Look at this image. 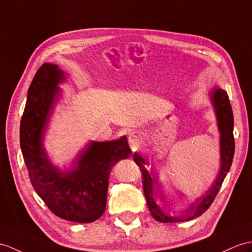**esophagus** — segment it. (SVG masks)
Segmentation results:
<instances>
[{"instance_id":"34e87169","label":"esophagus","mask_w":252,"mask_h":252,"mask_svg":"<svg viewBox=\"0 0 252 252\" xmlns=\"http://www.w3.org/2000/svg\"><path fill=\"white\" fill-rule=\"evenodd\" d=\"M128 140H129V142L132 145H138L139 144V136L136 132H131L129 134V137H128Z\"/></svg>"}]
</instances>
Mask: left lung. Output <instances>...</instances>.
<instances>
[{
  "mask_svg": "<svg viewBox=\"0 0 252 252\" xmlns=\"http://www.w3.org/2000/svg\"><path fill=\"white\" fill-rule=\"evenodd\" d=\"M211 98L213 100V105L216 111L218 127L220 133V147H221V168H220L219 174L216 181L213 184L211 189L208 190L206 194L198 199L194 203L179 216H173L169 212L165 211V207L161 203L160 199L157 197L154 179H152L149 171L146 170V161L137 153L133 154V160L136 162L141 170L142 174V183H143V191L145 199L147 202V206L152 214V217L159 222H181L188 221L201 216L208 207L211 206L213 201L216 198V195L221 187L224 181L226 173L229 172L231 164L234 157L235 151V141L233 136V127H234V119H233L232 107L229 100V96L226 92L215 88L211 92Z\"/></svg>",
  "mask_w": 252,
  "mask_h": 252,
  "instance_id": "1",
  "label": "left lung"
}]
</instances>
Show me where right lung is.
I'll return each mask as SVG.
<instances>
[{"label": "right lung", "mask_w": 252, "mask_h": 252, "mask_svg": "<svg viewBox=\"0 0 252 252\" xmlns=\"http://www.w3.org/2000/svg\"><path fill=\"white\" fill-rule=\"evenodd\" d=\"M64 73L45 63L28 91L20 123V145L31 183L54 215L73 222L95 221L106 210L109 174L131 151L126 137L110 142H92L79 156L76 167L62 173L48 160L42 146L46 124L59 95Z\"/></svg>", "instance_id": "1"}]
</instances>
